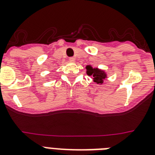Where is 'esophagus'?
Here are the masks:
<instances>
[{"label":"esophagus","instance_id":"34e87169","mask_svg":"<svg viewBox=\"0 0 155 155\" xmlns=\"http://www.w3.org/2000/svg\"><path fill=\"white\" fill-rule=\"evenodd\" d=\"M70 61H75V58H73V57H71V58H69V59H68Z\"/></svg>","mask_w":155,"mask_h":155}]
</instances>
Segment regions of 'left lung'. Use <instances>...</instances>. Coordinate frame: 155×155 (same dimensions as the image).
Instances as JSON below:
<instances>
[{
	"mask_svg": "<svg viewBox=\"0 0 155 155\" xmlns=\"http://www.w3.org/2000/svg\"><path fill=\"white\" fill-rule=\"evenodd\" d=\"M87 74L89 75H92L94 77V80L96 82L97 84H102L103 83V80L106 77V75L104 73L103 71H100V70L97 69H93L91 67L87 66Z\"/></svg>",
	"mask_w": 155,
	"mask_h": 155,
	"instance_id": "left-lung-1",
	"label": "left lung"
}]
</instances>
